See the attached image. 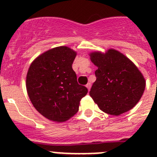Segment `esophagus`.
I'll list each match as a JSON object with an SVG mask.
<instances>
[{
	"mask_svg": "<svg viewBox=\"0 0 157 157\" xmlns=\"http://www.w3.org/2000/svg\"><path fill=\"white\" fill-rule=\"evenodd\" d=\"M86 87H87L88 90H90V86H91V83H88L86 85Z\"/></svg>",
	"mask_w": 157,
	"mask_h": 157,
	"instance_id": "1",
	"label": "esophagus"
}]
</instances>
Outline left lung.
<instances>
[{
  "instance_id": "obj_1",
  "label": "left lung",
  "mask_w": 157,
  "mask_h": 157,
  "mask_svg": "<svg viewBox=\"0 0 157 157\" xmlns=\"http://www.w3.org/2000/svg\"><path fill=\"white\" fill-rule=\"evenodd\" d=\"M91 61L98 67L90 91L94 101L103 112L118 116L131 109L144 92L146 81L134 63L115 50L105 54H90Z\"/></svg>"
}]
</instances>
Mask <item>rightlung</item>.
Listing matches in <instances>:
<instances>
[{"label":"right lung","instance_id":"right-lung-1","mask_svg":"<svg viewBox=\"0 0 157 157\" xmlns=\"http://www.w3.org/2000/svg\"><path fill=\"white\" fill-rule=\"evenodd\" d=\"M77 53L67 47H57L36 57L27 74L29 98L41 115L63 122L75 115L87 88L77 83L72 68Z\"/></svg>","mask_w":157,"mask_h":157}]
</instances>
